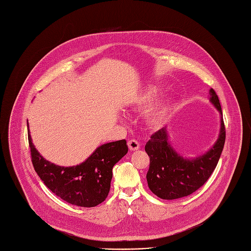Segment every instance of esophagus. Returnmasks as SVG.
<instances>
[{
    "mask_svg": "<svg viewBox=\"0 0 251 251\" xmlns=\"http://www.w3.org/2000/svg\"><path fill=\"white\" fill-rule=\"evenodd\" d=\"M127 146L130 151H137L140 149V143L136 140H129L127 141Z\"/></svg>",
    "mask_w": 251,
    "mask_h": 251,
    "instance_id": "obj_1",
    "label": "esophagus"
}]
</instances>
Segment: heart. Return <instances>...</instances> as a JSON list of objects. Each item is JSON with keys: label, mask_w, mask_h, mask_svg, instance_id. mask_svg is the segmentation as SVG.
<instances>
[{"label": "heart", "mask_w": 251, "mask_h": 251, "mask_svg": "<svg viewBox=\"0 0 251 251\" xmlns=\"http://www.w3.org/2000/svg\"><path fill=\"white\" fill-rule=\"evenodd\" d=\"M157 94V89L155 87H149L145 91L138 94L133 99V105L137 107H143L151 102ZM172 108V100L170 99H164L153 105L149 113L148 119L151 124H160L166 120L168 114Z\"/></svg>", "instance_id": "1"}]
</instances>
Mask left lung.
<instances>
[{"label":"left lung","mask_w":251,"mask_h":251,"mask_svg":"<svg viewBox=\"0 0 251 251\" xmlns=\"http://www.w3.org/2000/svg\"><path fill=\"white\" fill-rule=\"evenodd\" d=\"M210 100L222 114L218 95L210 89ZM226 131L223 119L219 138L213 148L194 160L182 158L169 142L166 127L151 134L145 151L150 157L147 181L150 190L165 200L179 199L191 195L202 187L215 170L224 147Z\"/></svg>","instance_id":"obj_1"}]
</instances>
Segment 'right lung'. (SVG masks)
Returning a JSON list of instances; mask_svg holds the SVG:
<instances>
[{"label":"right lung","mask_w":251,"mask_h":251,"mask_svg":"<svg viewBox=\"0 0 251 251\" xmlns=\"http://www.w3.org/2000/svg\"><path fill=\"white\" fill-rule=\"evenodd\" d=\"M28 141L33 167L56 196L80 207H94L102 203L110 189L112 168L127 152L126 140L104 144L82 164L60 167L46 161Z\"/></svg>","instance_id":"obj_1"}]
</instances>
